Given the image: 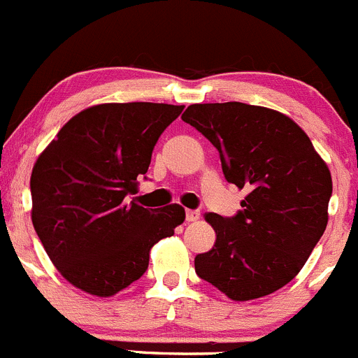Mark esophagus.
Returning a JSON list of instances; mask_svg holds the SVG:
<instances>
[{
	"label": "esophagus",
	"mask_w": 358,
	"mask_h": 358,
	"mask_svg": "<svg viewBox=\"0 0 358 358\" xmlns=\"http://www.w3.org/2000/svg\"><path fill=\"white\" fill-rule=\"evenodd\" d=\"M199 215H201V213H199V210H187L185 220L187 222H194V220L199 219Z\"/></svg>",
	"instance_id": "esophagus-1"
}]
</instances>
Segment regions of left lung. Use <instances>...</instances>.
I'll list each match as a JSON object with an SVG mask.
<instances>
[{"mask_svg": "<svg viewBox=\"0 0 358 358\" xmlns=\"http://www.w3.org/2000/svg\"><path fill=\"white\" fill-rule=\"evenodd\" d=\"M182 120L217 148L224 178L245 189L233 217L206 213L212 250L196 273L231 300L286 286L327 228L332 178L307 134L288 116L242 102L194 103Z\"/></svg>", "mask_w": 358, "mask_h": 358, "instance_id": "left-lung-1", "label": "left lung"}]
</instances>
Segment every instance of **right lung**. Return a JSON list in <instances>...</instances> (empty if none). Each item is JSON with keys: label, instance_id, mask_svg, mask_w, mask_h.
Wrapping results in <instances>:
<instances>
[{"label": "right lung", "instance_id": "right-lung-1", "mask_svg": "<svg viewBox=\"0 0 358 358\" xmlns=\"http://www.w3.org/2000/svg\"><path fill=\"white\" fill-rule=\"evenodd\" d=\"M182 111L152 102L93 106L66 122L33 166V228L76 288L96 296L122 292L146 272L153 243L185 220L180 205L129 201L160 134Z\"/></svg>", "mask_w": 358, "mask_h": 358}]
</instances>
